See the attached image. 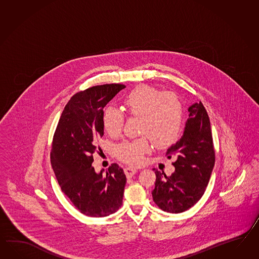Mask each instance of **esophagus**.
<instances>
[{
  "instance_id": "esophagus-1",
  "label": "esophagus",
  "mask_w": 259,
  "mask_h": 259,
  "mask_svg": "<svg viewBox=\"0 0 259 259\" xmlns=\"http://www.w3.org/2000/svg\"><path fill=\"white\" fill-rule=\"evenodd\" d=\"M124 173L128 178H130V177H132L133 175H135L137 173V169L135 167H131V166L124 167Z\"/></svg>"
}]
</instances>
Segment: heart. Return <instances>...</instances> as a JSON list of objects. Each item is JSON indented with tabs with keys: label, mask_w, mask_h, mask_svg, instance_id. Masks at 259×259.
<instances>
[{
	"label": "heart",
	"mask_w": 259,
	"mask_h": 259,
	"mask_svg": "<svg viewBox=\"0 0 259 259\" xmlns=\"http://www.w3.org/2000/svg\"><path fill=\"white\" fill-rule=\"evenodd\" d=\"M122 106L130 116L139 117V133L145 135L116 146V156L123 163L138 165L144 161L151 148L148 137L157 149H166L178 141L183 126V107L176 95L140 84L125 95ZM123 122L118 109L109 107L104 110L102 124L108 136H120Z\"/></svg>",
	"instance_id": "heart-1"
}]
</instances>
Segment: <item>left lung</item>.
Returning <instances> with one entry per match:
<instances>
[{
    "label": "left lung",
    "mask_w": 259,
    "mask_h": 259,
    "mask_svg": "<svg viewBox=\"0 0 259 259\" xmlns=\"http://www.w3.org/2000/svg\"><path fill=\"white\" fill-rule=\"evenodd\" d=\"M188 112L182 139L166 152L168 158L176 156L172 163L175 172L166 176L164 171L153 168L156 175L153 201L170 213L183 212L201 198L214 166V146L207 110L199 102L192 105Z\"/></svg>",
    "instance_id": "1"
}]
</instances>
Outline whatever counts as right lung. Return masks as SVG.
Listing matches in <instances>:
<instances>
[{"instance_id": "1", "label": "right lung", "mask_w": 259, "mask_h": 259, "mask_svg": "<svg viewBox=\"0 0 259 259\" xmlns=\"http://www.w3.org/2000/svg\"><path fill=\"white\" fill-rule=\"evenodd\" d=\"M123 84L97 85L71 97L58 121L51 143V165L61 189L81 213L106 217L122 205L126 177L119 164L103 174L92 166L104 136L103 109Z\"/></svg>"}]
</instances>
